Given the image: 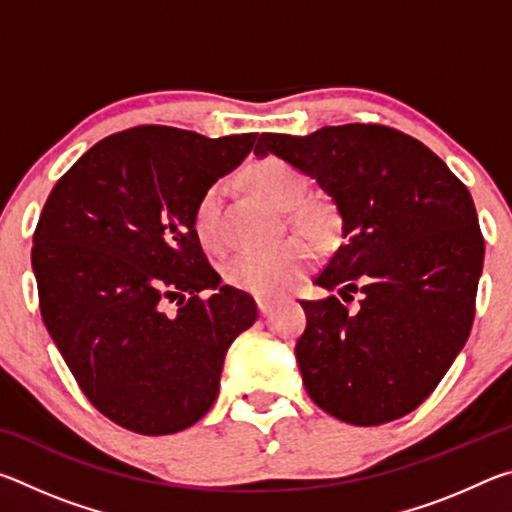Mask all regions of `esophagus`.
Segmentation results:
<instances>
[{"label":"esophagus","mask_w":512,"mask_h":512,"mask_svg":"<svg viewBox=\"0 0 512 512\" xmlns=\"http://www.w3.org/2000/svg\"><path fill=\"white\" fill-rule=\"evenodd\" d=\"M257 309H259V316H262V318H268V316L273 314L275 302H273V300H268V298H257Z\"/></svg>","instance_id":"1"}]
</instances>
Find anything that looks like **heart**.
I'll return each instance as SVG.
<instances>
[{
    "label": "heart",
    "mask_w": 512,
    "mask_h": 512,
    "mask_svg": "<svg viewBox=\"0 0 512 512\" xmlns=\"http://www.w3.org/2000/svg\"><path fill=\"white\" fill-rule=\"evenodd\" d=\"M248 185L280 210H291V221L309 235H327L334 228V214L323 203L298 205L307 192V180L291 162L268 155L248 169ZM225 183H212L198 196L192 214V228L201 246L219 253L225 246L221 205ZM316 262V246L305 237H291L266 250H248L232 257L225 266V280L232 287L257 298H280L309 273Z\"/></svg>",
    "instance_id": "heart-1"
}]
</instances>
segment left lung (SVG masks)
I'll return each instance as SVG.
<instances>
[{
  "mask_svg": "<svg viewBox=\"0 0 512 512\" xmlns=\"http://www.w3.org/2000/svg\"><path fill=\"white\" fill-rule=\"evenodd\" d=\"M275 153L334 198L343 244L318 287L361 291L302 300L296 359L311 400L375 427L427 400L470 336L483 268L474 201L436 153L384 124L325 126L307 137L262 133Z\"/></svg>",
  "mask_w": 512,
  "mask_h": 512,
  "instance_id": "8db88e82",
  "label": "left lung"
}]
</instances>
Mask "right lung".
<instances>
[{
  "label": "right lung",
  "instance_id": "1",
  "mask_svg": "<svg viewBox=\"0 0 512 512\" xmlns=\"http://www.w3.org/2000/svg\"><path fill=\"white\" fill-rule=\"evenodd\" d=\"M255 140L158 124L112 133L42 207L31 248L42 320L83 395L119 427H192L219 395L232 341L257 320L192 228L198 196Z\"/></svg>",
  "mask_w": 512,
  "mask_h": 512
}]
</instances>
